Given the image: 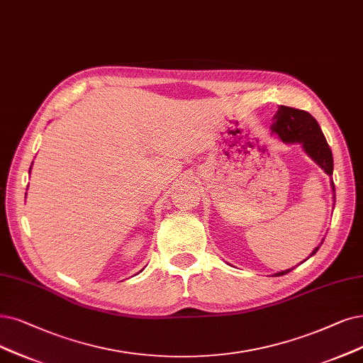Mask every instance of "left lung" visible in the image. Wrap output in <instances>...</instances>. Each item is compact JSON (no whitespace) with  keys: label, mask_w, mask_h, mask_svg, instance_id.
I'll use <instances>...</instances> for the list:
<instances>
[{"label":"left lung","mask_w":363,"mask_h":363,"mask_svg":"<svg viewBox=\"0 0 363 363\" xmlns=\"http://www.w3.org/2000/svg\"><path fill=\"white\" fill-rule=\"evenodd\" d=\"M272 121H274L271 125L272 134L279 135V138L283 143H301L302 149L306 150V153L313 159V161L318 167H320L328 174V176H332V172H333L332 150L328 146V141L322 133L320 125L317 123V121L308 111L298 110L294 107L280 106L277 113L274 114ZM330 186H332V192H333V206H335V184H333V182H330ZM322 244H323V240L311 252L310 256L315 255V252L320 249ZM292 269L277 272L275 274V277L291 272Z\"/></svg>","instance_id":"1"}]
</instances>
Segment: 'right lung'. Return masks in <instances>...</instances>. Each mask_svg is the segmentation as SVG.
Returning <instances> with one entry per match:
<instances>
[{
    "instance_id": "obj_1",
    "label": "right lung",
    "mask_w": 363,
    "mask_h": 363,
    "mask_svg": "<svg viewBox=\"0 0 363 363\" xmlns=\"http://www.w3.org/2000/svg\"><path fill=\"white\" fill-rule=\"evenodd\" d=\"M33 167V165H31ZM31 167H30V172H31Z\"/></svg>"
}]
</instances>
